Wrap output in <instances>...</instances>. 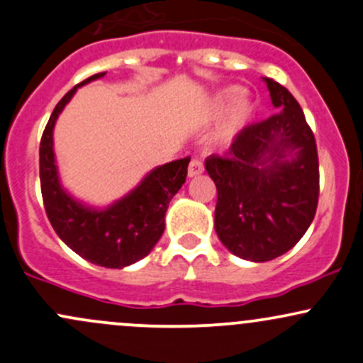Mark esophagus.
Returning a JSON list of instances; mask_svg holds the SVG:
<instances>
[{"label": "esophagus", "instance_id": "obj_1", "mask_svg": "<svg viewBox=\"0 0 363 363\" xmlns=\"http://www.w3.org/2000/svg\"><path fill=\"white\" fill-rule=\"evenodd\" d=\"M201 172H203V163H201V160L193 158L191 162H189L188 175H189V177H196V175H200Z\"/></svg>", "mask_w": 363, "mask_h": 363}]
</instances>
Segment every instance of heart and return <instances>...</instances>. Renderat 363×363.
<instances>
[{"label":"heart","mask_w":363,"mask_h":363,"mask_svg":"<svg viewBox=\"0 0 363 363\" xmlns=\"http://www.w3.org/2000/svg\"><path fill=\"white\" fill-rule=\"evenodd\" d=\"M240 90L238 89H228L220 91L216 97V106L217 109H223L226 106H231L230 114H228L226 121H224L223 128H220V139L223 140H231L249 121L252 114V102L245 97H238Z\"/></svg>","instance_id":"1"}]
</instances>
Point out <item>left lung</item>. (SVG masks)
<instances>
[{"label": "left lung", "mask_w": 363, "mask_h": 363, "mask_svg": "<svg viewBox=\"0 0 363 363\" xmlns=\"http://www.w3.org/2000/svg\"><path fill=\"white\" fill-rule=\"evenodd\" d=\"M264 82L280 111L243 127L223 156L205 160L217 188V236L254 262L280 257L303 238L320 193L318 152L303 109L285 86Z\"/></svg>", "instance_id": "1"}]
</instances>
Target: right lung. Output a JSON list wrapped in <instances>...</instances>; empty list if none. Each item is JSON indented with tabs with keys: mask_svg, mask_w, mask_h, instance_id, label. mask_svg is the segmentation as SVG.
<instances>
[{
	"mask_svg": "<svg viewBox=\"0 0 363 363\" xmlns=\"http://www.w3.org/2000/svg\"><path fill=\"white\" fill-rule=\"evenodd\" d=\"M104 74L99 72L86 78L67 91L55 106L41 135L40 181L45 211L59 238L91 264L121 269L146 257L162 238L165 212L174 194L184 184L189 158L186 156L155 169L130 194L106 211H94L72 200L60 188L57 175L53 127L76 89Z\"/></svg>",
	"mask_w": 363,
	"mask_h": 363,
	"instance_id": "right-lung-1",
	"label": "right lung"
}]
</instances>
